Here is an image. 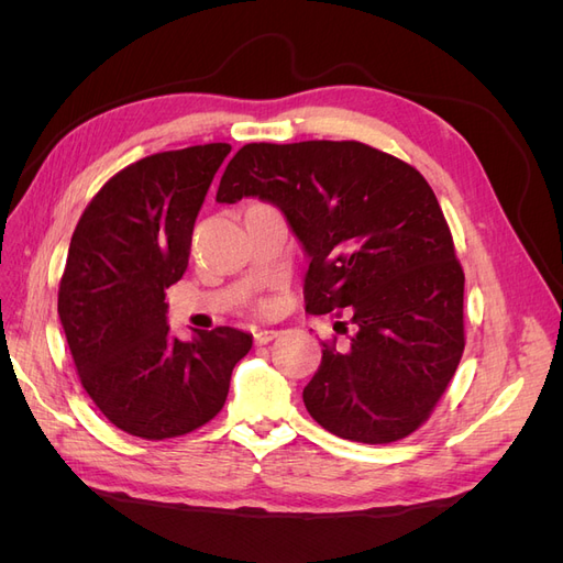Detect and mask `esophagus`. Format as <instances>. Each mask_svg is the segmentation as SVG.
I'll return each mask as SVG.
<instances>
[{
  "label": "esophagus",
  "instance_id": "esophagus-1",
  "mask_svg": "<svg viewBox=\"0 0 563 563\" xmlns=\"http://www.w3.org/2000/svg\"><path fill=\"white\" fill-rule=\"evenodd\" d=\"M277 335H279V331H275V329H263V331L255 333V345H267V343H272V340H275Z\"/></svg>",
  "mask_w": 563,
  "mask_h": 563
}]
</instances>
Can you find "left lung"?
<instances>
[{
  "instance_id": "8db88e82",
  "label": "left lung",
  "mask_w": 563,
  "mask_h": 563,
  "mask_svg": "<svg viewBox=\"0 0 563 563\" xmlns=\"http://www.w3.org/2000/svg\"><path fill=\"white\" fill-rule=\"evenodd\" d=\"M244 197L277 207L308 255L305 312L347 308L354 327L345 352L323 345L308 413L360 444L416 432L465 347V275L428 180L356 141L249 143L216 201Z\"/></svg>"
}]
</instances>
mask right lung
<instances>
[{
	"label": "right lung",
	"instance_id": "right-lung-1",
	"mask_svg": "<svg viewBox=\"0 0 563 563\" xmlns=\"http://www.w3.org/2000/svg\"><path fill=\"white\" fill-rule=\"evenodd\" d=\"M228 143L159 152L126 166L75 228L58 317L84 389L112 424L172 439L223 408L234 364L253 335L232 327L180 340L166 288L187 269L192 230Z\"/></svg>",
	"mask_w": 563,
	"mask_h": 563
}]
</instances>
